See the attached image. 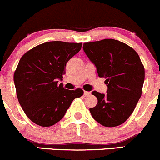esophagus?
Segmentation results:
<instances>
[{
  "mask_svg": "<svg viewBox=\"0 0 160 160\" xmlns=\"http://www.w3.org/2000/svg\"><path fill=\"white\" fill-rule=\"evenodd\" d=\"M90 92L89 91H86V90H84V92H83V94L85 95V96H88V95H90Z\"/></svg>",
  "mask_w": 160,
  "mask_h": 160,
  "instance_id": "esophagus-1",
  "label": "esophagus"
}]
</instances>
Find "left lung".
<instances>
[{
    "mask_svg": "<svg viewBox=\"0 0 160 160\" xmlns=\"http://www.w3.org/2000/svg\"><path fill=\"white\" fill-rule=\"evenodd\" d=\"M83 49L108 84L107 94L92 92L98 104L90 108V114L104 126H118L130 117L141 98L144 66L135 49L115 39L85 42Z\"/></svg>",
    "mask_w": 160,
    "mask_h": 160,
    "instance_id": "obj_1",
    "label": "left lung"
}]
</instances>
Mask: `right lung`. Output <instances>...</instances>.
I'll list each match as a JSON object with an SVG mask.
<instances>
[{
	"label": "right lung",
	"mask_w": 160,
	"mask_h": 160,
	"mask_svg": "<svg viewBox=\"0 0 160 160\" xmlns=\"http://www.w3.org/2000/svg\"><path fill=\"white\" fill-rule=\"evenodd\" d=\"M82 43L48 42L28 50L21 58L14 73L19 104L36 125L49 127L65 115L75 98L83 90L64 89L58 79L66 72V64L81 49Z\"/></svg>",
	"instance_id": "right-lung-1"
}]
</instances>
